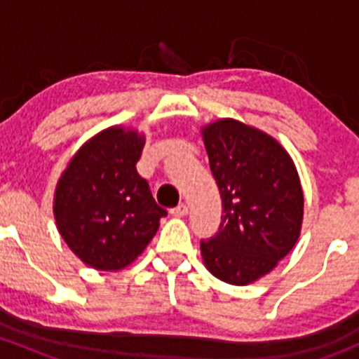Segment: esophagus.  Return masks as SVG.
Wrapping results in <instances>:
<instances>
[{
  "label": "esophagus",
  "instance_id": "1",
  "mask_svg": "<svg viewBox=\"0 0 359 359\" xmlns=\"http://www.w3.org/2000/svg\"><path fill=\"white\" fill-rule=\"evenodd\" d=\"M187 213H189V206H187L186 203H180V205H177L175 208H172L173 217H186Z\"/></svg>",
  "mask_w": 359,
  "mask_h": 359
}]
</instances>
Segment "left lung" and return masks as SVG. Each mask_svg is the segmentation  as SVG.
<instances>
[{"mask_svg": "<svg viewBox=\"0 0 359 359\" xmlns=\"http://www.w3.org/2000/svg\"><path fill=\"white\" fill-rule=\"evenodd\" d=\"M203 140L224 213L215 236L201 240L203 260L219 280L248 285L273 271L299 240V175L273 137L236 119L208 125Z\"/></svg>", "mask_w": 359, "mask_h": 359, "instance_id": "1", "label": "left lung"}]
</instances>
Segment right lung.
Returning <instances> with one entry per match:
<instances>
[{
  "label": "right lung",
  "instance_id": "add662e5",
  "mask_svg": "<svg viewBox=\"0 0 359 359\" xmlns=\"http://www.w3.org/2000/svg\"><path fill=\"white\" fill-rule=\"evenodd\" d=\"M144 137L114 126L85 144L55 191L57 227L85 264L118 271L147 247L166 210L137 173Z\"/></svg>",
  "mask_w": 359,
  "mask_h": 359
}]
</instances>
